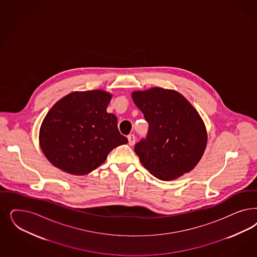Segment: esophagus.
I'll use <instances>...</instances> for the list:
<instances>
[{
	"label": "esophagus",
	"mask_w": 257,
	"mask_h": 257,
	"mask_svg": "<svg viewBox=\"0 0 257 257\" xmlns=\"http://www.w3.org/2000/svg\"><path fill=\"white\" fill-rule=\"evenodd\" d=\"M127 140H128V144H130V146H133V145L135 144L136 138H135V136H134L133 134H130V135L127 136Z\"/></svg>",
	"instance_id": "obj_1"
}]
</instances>
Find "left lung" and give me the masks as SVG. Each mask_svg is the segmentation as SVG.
<instances>
[{"label":"left lung","instance_id":"8db88e82","mask_svg":"<svg viewBox=\"0 0 257 257\" xmlns=\"http://www.w3.org/2000/svg\"><path fill=\"white\" fill-rule=\"evenodd\" d=\"M133 99L149 123L146 138L134 147L142 165L162 181L190 172L207 144L198 111L178 91L162 88L134 91Z\"/></svg>","mask_w":257,"mask_h":257}]
</instances>
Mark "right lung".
I'll return each instance as SVG.
<instances>
[{"label": "right lung", "instance_id": "right-lung-1", "mask_svg": "<svg viewBox=\"0 0 257 257\" xmlns=\"http://www.w3.org/2000/svg\"><path fill=\"white\" fill-rule=\"evenodd\" d=\"M107 91H75L58 101L42 122L40 143L52 165L73 175L88 174L127 139L117 117L107 112Z\"/></svg>", "mask_w": 257, "mask_h": 257}]
</instances>
